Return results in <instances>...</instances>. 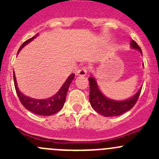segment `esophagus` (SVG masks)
<instances>
[{
    "label": "esophagus",
    "mask_w": 159,
    "mask_h": 159,
    "mask_svg": "<svg viewBox=\"0 0 159 159\" xmlns=\"http://www.w3.org/2000/svg\"><path fill=\"white\" fill-rule=\"evenodd\" d=\"M88 70H89V68H88L87 67H82V68H81L78 71H77V75L84 76V75H86V74H87Z\"/></svg>",
    "instance_id": "obj_1"
}]
</instances>
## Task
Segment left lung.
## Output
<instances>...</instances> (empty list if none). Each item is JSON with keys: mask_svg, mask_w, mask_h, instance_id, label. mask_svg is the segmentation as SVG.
I'll return each mask as SVG.
<instances>
[{"mask_svg": "<svg viewBox=\"0 0 159 159\" xmlns=\"http://www.w3.org/2000/svg\"><path fill=\"white\" fill-rule=\"evenodd\" d=\"M131 46L133 48L138 49L142 54V49L134 41H131ZM90 83L89 101L93 109L105 117L118 116L128 111L134 106L139 100L142 89L131 98L125 101H113L104 96L98 89L95 79L93 77L89 78Z\"/></svg>", "mask_w": 159, "mask_h": 159, "instance_id": "obj_1", "label": "left lung"}]
</instances>
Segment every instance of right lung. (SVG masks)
I'll return each mask as SVG.
<instances>
[{"instance_id":"obj_1","label":"right lung","mask_w":159,"mask_h":159,"mask_svg":"<svg viewBox=\"0 0 159 159\" xmlns=\"http://www.w3.org/2000/svg\"><path fill=\"white\" fill-rule=\"evenodd\" d=\"M38 35V34H37ZM35 35L33 38H30V39L27 40L26 41L21 44V46L19 48L18 51H20V49L31 41L35 37ZM75 75L72 74L68 78L65 84L62 85L61 89L59 90L58 92L54 95L53 97L49 98L47 99H34L31 98L27 97V96L24 95L17 86V82H16V78L14 74V87H15L16 92H17V96L19 98V100L21 102L22 105L25 107L26 109H28L30 111L33 112V113L37 114L39 115H44V116H49V115H54V114L57 113L64 106V104L65 102V99H66L67 92H68V88H69L70 84L71 83L72 80L75 78Z\"/></svg>"}]
</instances>
